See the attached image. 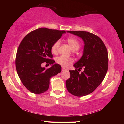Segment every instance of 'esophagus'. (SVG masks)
<instances>
[{
	"label": "esophagus",
	"instance_id": "1",
	"mask_svg": "<svg viewBox=\"0 0 124 124\" xmlns=\"http://www.w3.org/2000/svg\"><path fill=\"white\" fill-rule=\"evenodd\" d=\"M61 70H62V72H64V71H66V70H67V69L63 68V67H62Z\"/></svg>",
	"mask_w": 124,
	"mask_h": 124
}]
</instances>
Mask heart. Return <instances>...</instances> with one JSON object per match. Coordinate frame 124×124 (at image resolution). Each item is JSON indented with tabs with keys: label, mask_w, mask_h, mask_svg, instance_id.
Masks as SVG:
<instances>
[{
	"label": "heart",
	"mask_w": 124,
	"mask_h": 124,
	"mask_svg": "<svg viewBox=\"0 0 124 124\" xmlns=\"http://www.w3.org/2000/svg\"><path fill=\"white\" fill-rule=\"evenodd\" d=\"M67 42H68L69 45L70 46L73 51H75V50H77L79 49L80 47V43L77 40L73 37H69L67 38ZM60 44V41L58 40L56 41L53 45H52L51 51L52 54H55L57 53V50ZM56 62L58 64L60 65L63 67H68L73 62V60L72 58L67 57L64 56H59L56 58Z\"/></svg>",
	"instance_id": "1"
}]
</instances>
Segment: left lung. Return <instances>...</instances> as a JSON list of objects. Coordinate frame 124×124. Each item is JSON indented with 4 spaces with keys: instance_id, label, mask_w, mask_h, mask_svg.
I'll return each instance as SVG.
<instances>
[{
    "instance_id": "1",
    "label": "left lung",
    "mask_w": 124,
    "mask_h": 124,
    "mask_svg": "<svg viewBox=\"0 0 124 124\" xmlns=\"http://www.w3.org/2000/svg\"><path fill=\"white\" fill-rule=\"evenodd\" d=\"M67 32L82 39L84 46L82 56L73 65L75 70H69L70 75L66 81V87L73 95L84 96L92 93L103 80L108 70V52L97 35L85 31ZM82 68L84 71L79 73Z\"/></svg>"
}]
</instances>
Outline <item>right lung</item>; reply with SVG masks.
<instances>
[{
  "label": "right lung",
  "mask_w": 124,
  "mask_h": 124,
  "mask_svg": "<svg viewBox=\"0 0 124 124\" xmlns=\"http://www.w3.org/2000/svg\"><path fill=\"white\" fill-rule=\"evenodd\" d=\"M64 31L40 28L25 37L18 46L16 57L17 72L23 84L29 91L40 94L49 87L50 79L61 72V66L54 63L51 49ZM46 62L51 64L45 69L41 66Z\"/></svg>",
  "instance_id": "add662e5"
}]
</instances>
